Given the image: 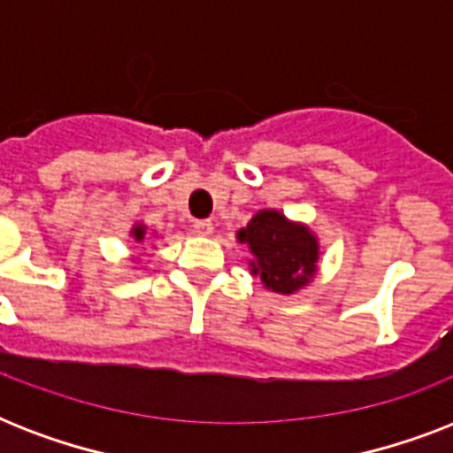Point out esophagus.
Segmentation results:
<instances>
[{"mask_svg":"<svg viewBox=\"0 0 453 453\" xmlns=\"http://www.w3.org/2000/svg\"><path fill=\"white\" fill-rule=\"evenodd\" d=\"M192 230H195L197 234H211L213 223L211 220H195V223H192Z\"/></svg>","mask_w":453,"mask_h":453,"instance_id":"obj_1","label":"esophagus"}]
</instances>
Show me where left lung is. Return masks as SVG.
Here are the masks:
<instances>
[{
	"mask_svg": "<svg viewBox=\"0 0 453 453\" xmlns=\"http://www.w3.org/2000/svg\"><path fill=\"white\" fill-rule=\"evenodd\" d=\"M237 237L256 256V263H251L256 275L277 294H294L315 275L319 258L315 234L280 211H258Z\"/></svg>",
	"mask_w": 453,
	"mask_h": 453,
	"instance_id": "8db88e82",
	"label": "left lung"
}]
</instances>
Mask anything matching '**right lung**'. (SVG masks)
<instances>
[{"mask_svg": "<svg viewBox=\"0 0 453 453\" xmlns=\"http://www.w3.org/2000/svg\"><path fill=\"white\" fill-rule=\"evenodd\" d=\"M143 234H145V227L143 226L134 227V237H136V240H143Z\"/></svg>", "mask_w": 453, "mask_h": 453, "instance_id": "1", "label": "right lung"}]
</instances>
